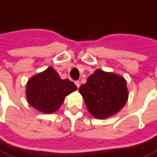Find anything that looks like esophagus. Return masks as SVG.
Masks as SVG:
<instances>
[{"instance_id":"34e87169","label":"esophagus","mask_w":157,"mask_h":157,"mask_svg":"<svg viewBox=\"0 0 157 157\" xmlns=\"http://www.w3.org/2000/svg\"><path fill=\"white\" fill-rule=\"evenodd\" d=\"M74 83H75V85L77 86V88H79V86H80L79 81H75V82H74Z\"/></svg>"}]
</instances>
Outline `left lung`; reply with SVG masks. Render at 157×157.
<instances>
[{
    "mask_svg": "<svg viewBox=\"0 0 157 157\" xmlns=\"http://www.w3.org/2000/svg\"><path fill=\"white\" fill-rule=\"evenodd\" d=\"M78 91L88 112L96 118H107L121 110L128 101L126 80L120 75L97 69Z\"/></svg>",
    "mask_w": 157,
    "mask_h": 157,
    "instance_id": "left-lung-1",
    "label": "left lung"
}]
</instances>
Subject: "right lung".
I'll use <instances>...</instances> for the list:
<instances>
[{
  "mask_svg": "<svg viewBox=\"0 0 157 157\" xmlns=\"http://www.w3.org/2000/svg\"><path fill=\"white\" fill-rule=\"evenodd\" d=\"M77 87L69 79H61L52 67L32 77L26 86V98L30 105L44 113L60 108L64 98Z\"/></svg>",
  "mask_w": 157,
  "mask_h": 157,
  "instance_id": "right-lung-1",
  "label": "right lung"
}]
</instances>
